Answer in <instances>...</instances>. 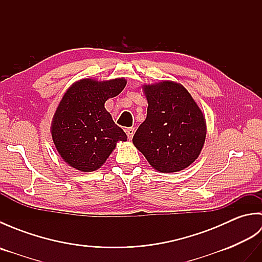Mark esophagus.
<instances>
[{
    "mask_svg": "<svg viewBox=\"0 0 262 262\" xmlns=\"http://www.w3.org/2000/svg\"><path fill=\"white\" fill-rule=\"evenodd\" d=\"M134 133H135V129H134V128H133V127L127 128V129H126V134H127V136H128V140H132L133 136H134Z\"/></svg>",
    "mask_w": 262,
    "mask_h": 262,
    "instance_id": "esophagus-1",
    "label": "esophagus"
}]
</instances>
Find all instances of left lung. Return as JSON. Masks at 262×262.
Instances as JSON below:
<instances>
[{
    "instance_id": "1",
    "label": "left lung",
    "mask_w": 262,
    "mask_h": 262,
    "mask_svg": "<svg viewBox=\"0 0 262 262\" xmlns=\"http://www.w3.org/2000/svg\"><path fill=\"white\" fill-rule=\"evenodd\" d=\"M148 107L133 144L159 172L188 168L204 147L206 119L191 94L180 83L165 80L144 84Z\"/></svg>"
}]
</instances>
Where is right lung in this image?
Here are the masks:
<instances>
[{
    "label": "right lung",
    "instance_id": "obj_1",
    "mask_svg": "<svg viewBox=\"0 0 262 262\" xmlns=\"http://www.w3.org/2000/svg\"><path fill=\"white\" fill-rule=\"evenodd\" d=\"M124 77L98 81L82 79L73 83L55 111L51 133L58 154L81 172L98 170L127 135L104 108L108 99L124 90Z\"/></svg>",
    "mask_w": 262,
    "mask_h": 262
}]
</instances>
